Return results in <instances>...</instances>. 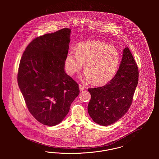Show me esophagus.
<instances>
[{
	"label": "esophagus",
	"mask_w": 159,
	"mask_h": 159,
	"mask_svg": "<svg viewBox=\"0 0 159 159\" xmlns=\"http://www.w3.org/2000/svg\"><path fill=\"white\" fill-rule=\"evenodd\" d=\"M84 89H85L84 86H82V84H79V89H80V91H83Z\"/></svg>",
	"instance_id": "esophagus-1"
}]
</instances>
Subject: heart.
Instances as JSON below:
<instances>
[{
	"instance_id": "b5f03b06",
	"label": "heart",
	"mask_w": 159,
	"mask_h": 159,
	"mask_svg": "<svg viewBox=\"0 0 159 159\" xmlns=\"http://www.w3.org/2000/svg\"><path fill=\"white\" fill-rule=\"evenodd\" d=\"M120 60L116 48L102 41L92 40L79 43L76 53L70 51L64 65L67 73L73 76L80 71L84 64V78L95 84L104 85L113 78Z\"/></svg>"
}]
</instances>
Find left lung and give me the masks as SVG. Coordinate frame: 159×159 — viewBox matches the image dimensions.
Wrapping results in <instances>:
<instances>
[{
	"label": "left lung",
	"mask_w": 159,
	"mask_h": 159,
	"mask_svg": "<svg viewBox=\"0 0 159 159\" xmlns=\"http://www.w3.org/2000/svg\"><path fill=\"white\" fill-rule=\"evenodd\" d=\"M138 68L128 48L123 50L116 75L104 86L89 88L88 110L92 120L102 126L119 120L128 111L138 82Z\"/></svg>",
	"instance_id": "obj_1"
}]
</instances>
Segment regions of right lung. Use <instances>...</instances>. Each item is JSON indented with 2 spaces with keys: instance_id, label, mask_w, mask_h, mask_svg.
I'll return each instance as SVG.
<instances>
[{
  "instance_id": "obj_1",
  "label": "right lung",
  "mask_w": 159,
  "mask_h": 159,
  "mask_svg": "<svg viewBox=\"0 0 159 159\" xmlns=\"http://www.w3.org/2000/svg\"><path fill=\"white\" fill-rule=\"evenodd\" d=\"M71 30L33 39L20 60L17 80L27 107L43 125H58L79 94V84L64 71Z\"/></svg>"
}]
</instances>
